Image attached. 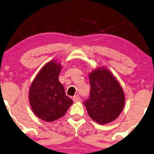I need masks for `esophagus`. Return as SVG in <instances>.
Returning <instances> with one entry per match:
<instances>
[{
  "label": "esophagus",
  "mask_w": 154,
  "mask_h": 154,
  "mask_svg": "<svg viewBox=\"0 0 154 154\" xmlns=\"http://www.w3.org/2000/svg\"><path fill=\"white\" fill-rule=\"evenodd\" d=\"M80 100H81V98L79 95H75V96H74V98H73L74 102H78L80 101Z\"/></svg>",
  "instance_id": "obj_1"
}]
</instances>
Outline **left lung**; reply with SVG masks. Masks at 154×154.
I'll return each instance as SVG.
<instances>
[{
	"label": "left lung",
	"mask_w": 154,
	"mask_h": 154,
	"mask_svg": "<svg viewBox=\"0 0 154 154\" xmlns=\"http://www.w3.org/2000/svg\"><path fill=\"white\" fill-rule=\"evenodd\" d=\"M89 97L84 101L89 116L99 124L113 121L123 109L125 95L122 87L105 68L89 74Z\"/></svg>",
	"instance_id": "8db88e82"
}]
</instances>
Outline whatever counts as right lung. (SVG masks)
Returning a JSON list of instances; mask_svg holds the SVG:
<instances>
[{
    "label": "right lung",
    "instance_id": "add662e5",
    "mask_svg": "<svg viewBox=\"0 0 154 154\" xmlns=\"http://www.w3.org/2000/svg\"><path fill=\"white\" fill-rule=\"evenodd\" d=\"M60 70V64L51 61L42 69L30 87L29 98L32 110L44 121L60 118L73 103L59 82Z\"/></svg>",
    "mask_w": 154,
    "mask_h": 154
}]
</instances>
